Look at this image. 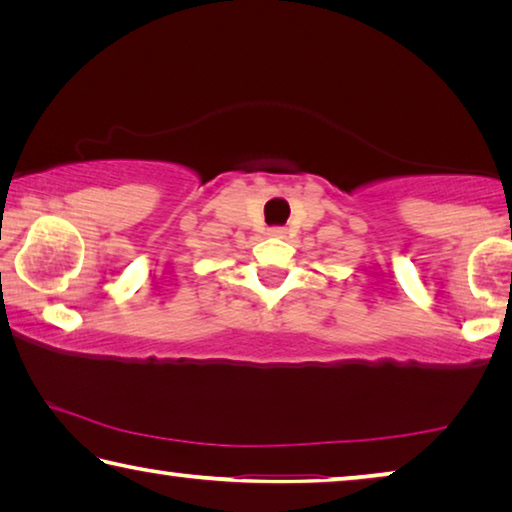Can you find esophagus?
Returning a JSON list of instances; mask_svg holds the SVG:
<instances>
[{"label": "esophagus", "instance_id": "obj_1", "mask_svg": "<svg viewBox=\"0 0 512 512\" xmlns=\"http://www.w3.org/2000/svg\"><path fill=\"white\" fill-rule=\"evenodd\" d=\"M287 235V230L280 228V225H275V228H268V237H284Z\"/></svg>", "mask_w": 512, "mask_h": 512}]
</instances>
